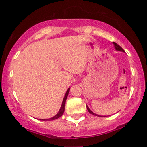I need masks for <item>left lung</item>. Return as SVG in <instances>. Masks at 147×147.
<instances>
[{"label": "left lung", "mask_w": 147, "mask_h": 147, "mask_svg": "<svg viewBox=\"0 0 147 147\" xmlns=\"http://www.w3.org/2000/svg\"><path fill=\"white\" fill-rule=\"evenodd\" d=\"M113 45H114V47H115V49H116V51H122V52H125V51L123 50L122 47H120V46L118 44H116V43H115V42H113ZM86 108H87V110H88V111L89 112V113H91V114H93V115H94V116H97V114H95L94 113H93V112H92V111H91V110L89 109V108H88V106H86ZM98 116H100V117H104V116H99V115H98Z\"/></svg>", "instance_id": "left-lung-1"}]
</instances>
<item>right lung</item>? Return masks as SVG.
Instances as JSON below:
<instances>
[{
  "label": "right lung",
  "instance_id": "right-lung-1",
  "mask_svg": "<svg viewBox=\"0 0 147 147\" xmlns=\"http://www.w3.org/2000/svg\"><path fill=\"white\" fill-rule=\"evenodd\" d=\"M69 89H70V88H69L68 89H67V92H66V94L65 96H64V100H63V102H62V105L61 106V108L60 110H59V111L58 112V113L55 116H54L53 117H52V118H50V119H40V120H43V121H45V120H48V121H51V120H55L56 119L59 118L60 116H61L62 115H63V113H64V106H65V102H66V100H67V96H68V94H69Z\"/></svg>",
  "mask_w": 147,
  "mask_h": 147
}]
</instances>
